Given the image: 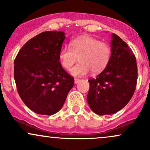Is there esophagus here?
Returning <instances> with one entry per match:
<instances>
[{"instance_id": "obj_1", "label": "esophagus", "mask_w": 150, "mask_h": 150, "mask_svg": "<svg viewBox=\"0 0 150 150\" xmlns=\"http://www.w3.org/2000/svg\"><path fill=\"white\" fill-rule=\"evenodd\" d=\"M80 79H74V83L75 84H77L78 82H79Z\"/></svg>"}]
</instances>
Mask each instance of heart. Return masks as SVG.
<instances>
[{"instance_id":"heart-1","label":"heart","mask_w":150,"mask_h":150,"mask_svg":"<svg viewBox=\"0 0 150 150\" xmlns=\"http://www.w3.org/2000/svg\"><path fill=\"white\" fill-rule=\"evenodd\" d=\"M111 57V48L108 43L89 35H81L70 42V47H63L58 53L61 66L69 70L76 61L78 63L70 71L74 76H83L90 71L101 72L107 66Z\"/></svg>"}]
</instances>
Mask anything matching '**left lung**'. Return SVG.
Returning a JSON list of instances; mask_svg holds the SVG:
<instances>
[{
    "instance_id": "left-lung-1",
    "label": "left lung",
    "mask_w": 150,
    "mask_h": 150,
    "mask_svg": "<svg viewBox=\"0 0 150 150\" xmlns=\"http://www.w3.org/2000/svg\"><path fill=\"white\" fill-rule=\"evenodd\" d=\"M110 46L111 57L105 69L88 81V104L100 115H111L123 108L137 86V65L132 49L114 33Z\"/></svg>"
}]
</instances>
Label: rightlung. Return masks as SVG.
Here are the masks:
<instances>
[{
  "instance_id": "right-lung-1",
  "label": "right lung",
  "mask_w": 150,
  "mask_h": 150,
  "mask_svg": "<svg viewBox=\"0 0 150 150\" xmlns=\"http://www.w3.org/2000/svg\"><path fill=\"white\" fill-rule=\"evenodd\" d=\"M66 36L47 31L27 41L14 60V79L24 104L35 112L51 115L64 105L74 79L58 58Z\"/></svg>"
}]
</instances>
